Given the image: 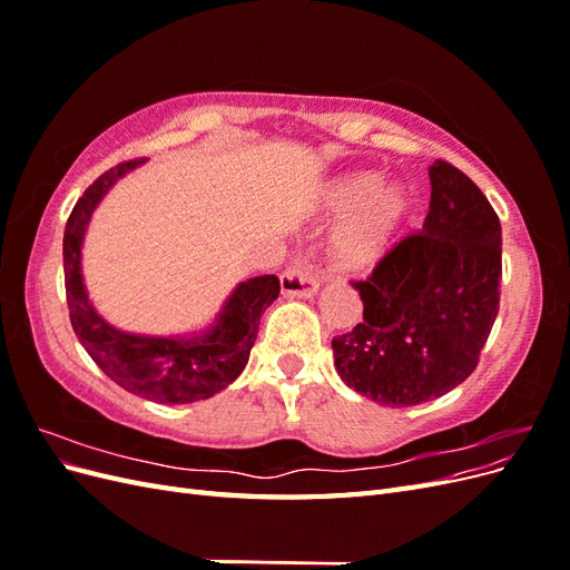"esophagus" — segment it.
Returning <instances> with one entry per match:
<instances>
[{
    "mask_svg": "<svg viewBox=\"0 0 570 570\" xmlns=\"http://www.w3.org/2000/svg\"><path fill=\"white\" fill-rule=\"evenodd\" d=\"M281 287H283L285 297L306 299L318 292V281L314 278L312 271H308L306 266L297 264L281 275Z\"/></svg>",
    "mask_w": 570,
    "mask_h": 570,
    "instance_id": "34e87169",
    "label": "esophagus"
}]
</instances>
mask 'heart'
<instances>
[{
	"instance_id": "obj_1",
	"label": "heart",
	"mask_w": 570,
	"mask_h": 570,
	"mask_svg": "<svg viewBox=\"0 0 570 570\" xmlns=\"http://www.w3.org/2000/svg\"><path fill=\"white\" fill-rule=\"evenodd\" d=\"M331 216L354 212L331 239V254L347 271H371L390 254L409 209L402 185L381 183L371 170L337 176L323 193Z\"/></svg>"
}]
</instances>
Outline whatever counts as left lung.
<instances>
[{
	"label": "left lung",
	"instance_id": "1",
	"mask_svg": "<svg viewBox=\"0 0 570 570\" xmlns=\"http://www.w3.org/2000/svg\"><path fill=\"white\" fill-rule=\"evenodd\" d=\"M428 176L433 193L423 230L354 283L364 321L333 340L342 381L394 409L461 385L499 312L502 226L492 204L452 164L438 159Z\"/></svg>",
	"mask_w": 570,
	"mask_h": 570
}]
</instances>
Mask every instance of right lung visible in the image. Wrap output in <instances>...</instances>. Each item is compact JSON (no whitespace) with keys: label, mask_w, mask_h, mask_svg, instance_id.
<instances>
[{"label":"right lung","mask_w":570,"mask_h":570,"mask_svg":"<svg viewBox=\"0 0 570 570\" xmlns=\"http://www.w3.org/2000/svg\"><path fill=\"white\" fill-rule=\"evenodd\" d=\"M140 161H126L99 176L73 206L63 230V278L73 333L111 381L157 404H193L226 390L245 371L258 321L278 299L281 281L256 275L237 283L214 323L202 333L140 335L118 331L97 314L82 281V239L109 189Z\"/></svg>","instance_id":"add662e5"}]
</instances>
